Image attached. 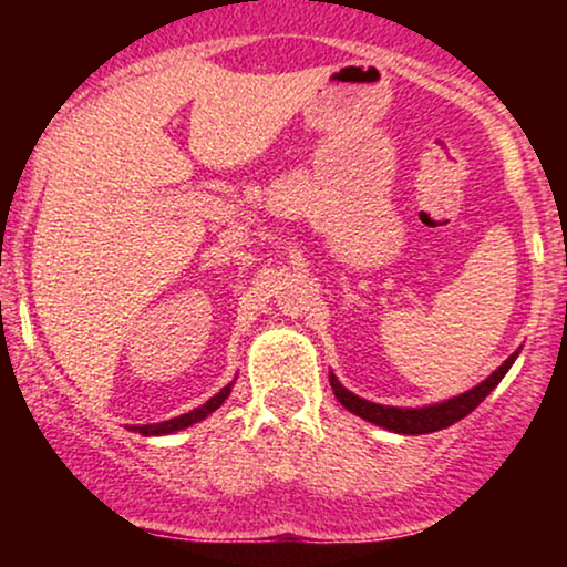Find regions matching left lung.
Returning a JSON list of instances; mask_svg holds the SVG:
<instances>
[{
	"label": "left lung",
	"mask_w": 567,
	"mask_h": 567,
	"mask_svg": "<svg viewBox=\"0 0 567 567\" xmlns=\"http://www.w3.org/2000/svg\"><path fill=\"white\" fill-rule=\"evenodd\" d=\"M519 349L514 351V354H509V360H504V365L493 370L485 381H480L477 386L470 389V392L451 396V400L432 402V405H424V408H394V405H381V402H370L365 396H357L354 392H349V389L338 381L336 373H330V386H333L336 400L341 402L349 413L360 415V419L370 421V424L389 429V432L394 434H429V432H440V429H447L453 426L455 421L466 419V415H470L472 410L498 386L501 379L509 373L514 360L519 357Z\"/></svg>",
	"instance_id": "1"
}]
</instances>
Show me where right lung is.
Here are the masks:
<instances>
[{
  "instance_id": "add662e5",
  "label": "right lung",
  "mask_w": 567,
  "mask_h": 567,
  "mask_svg": "<svg viewBox=\"0 0 567 567\" xmlns=\"http://www.w3.org/2000/svg\"><path fill=\"white\" fill-rule=\"evenodd\" d=\"M234 381H237V379H234ZM234 381L226 383V386L220 389L216 396H210V400H207L205 405L188 410V413H184V415H175V419L162 421V424H135V426H130V429H133V432L143 434V437H162V434H173V432H181V429H188L192 424H199V421H205L207 415L213 413V410H218L220 405H224L226 396L231 394Z\"/></svg>"
}]
</instances>
